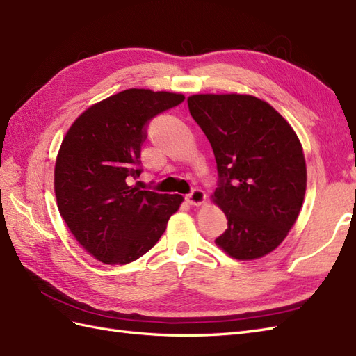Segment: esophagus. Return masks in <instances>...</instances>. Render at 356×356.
Segmentation results:
<instances>
[{
    "label": "esophagus",
    "instance_id": "esophagus-1",
    "mask_svg": "<svg viewBox=\"0 0 356 356\" xmlns=\"http://www.w3.org/2000/svg\"><path fill=\"white\" fill-rule=\"evenodd\" d=\"M186 199H187L188 204H192V205H201V204H204V201H205V193H204V190H201V188H193L192 192H190V193L186 196Z\"/></svg>",
    "mask_w": 356,
    "mask_h": 356
}]
</instances>
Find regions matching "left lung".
Here are the masks:
<instances>
[{
  "mask_svg": "<svg viewBox=\"0 0 356 356\" xmlns=\"http://www.w3.org/2000/svg\"><path fill=\"white\" fill-rule=\"evenodd\" d=\"M190 115L218 163L214 202L228 219L216 238L237 259L272 252L296 222L307 166L296 133L267 102L249 95H193Z\"/></svg>",
  "mask_w": 356,
  "mask_h": 356,
  "instance_id": "1",
  "label": "left lung"
}]
</instances>
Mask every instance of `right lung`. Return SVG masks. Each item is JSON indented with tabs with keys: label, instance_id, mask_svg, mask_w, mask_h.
<instances>
[{
	"label": "right lung",
	"instance_id": "right-lung-1",
	"mask_svg": "<svg viewBox=\"0 0 356 356\" xmlns=\"http://www.w3.org/2000/svg\"><path fill=\"white\" fill-rule=\"evenodd\" d=\"M179 93L128 89L95 104L69 128L57 155L58 211L74 237L106 264H128L157 243L181 195L129 186L142 173L151 120L179 106Z\"/></svg>",
	"mask_w": 356,
	"mask_h": 356
}]
</instances>
